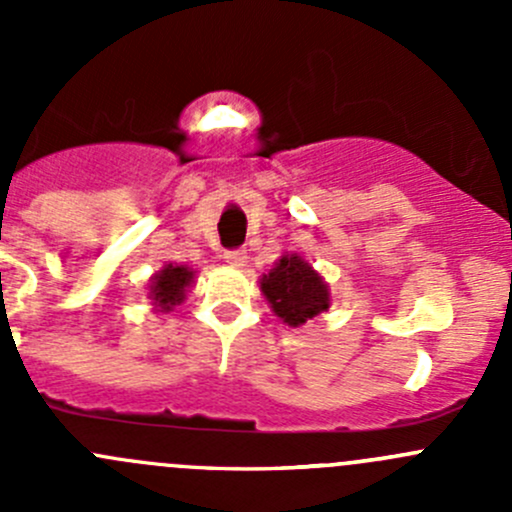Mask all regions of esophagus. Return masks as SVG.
Returning <instances> with one entry per match:
<instances>
[{"label": "esophagus", "instance_id": "esophagus-1", "mask_svg": "<svg viewBox=\"0 0 512 512\" xmlns=\"http://www.w3.org/2000/svg\"><path fill=\"white\" fill-rule=\"evenodd\" d=\"M223 260L230 267H245L247 265V252L245 250H227L223 255Z\"/></svg>", "mask_w": 512, "mask_h": 512}]
</instances>
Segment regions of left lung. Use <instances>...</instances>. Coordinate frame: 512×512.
I'll return each instance as SVG.
<instances>
[{
  "label": "left lung",
  "instance_id": "1",
  "mask_svg": "<svg viewBox=\"0 0 512 512\" xmlns=\"http://www.w3.org/2000/svg\"><path fill=\"white\" fill-rule=\"evenodd\" d=\"M260 289L272 312L287 327H302L309 319L329 312L332 292L324 277L299 252H285L267 275Z\"/></svg>",
  "mask_w": 512,
  "mask_h": 512
}]
</instances>
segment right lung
<instances>
[{"instance_id":"1","label":"right lung","mask_w":512,"mask_h":512,"mask_svg":"<svg viewBox=\"0 0 512 512\" xmlns=\"http://www.w3.org/2000/svg\"><path fill=\"white\" fill-rule=\"evenodd\" d=\"M195 270L188 265H175L168 262L163 265L156 275L148 280V299H153V307L160 314L173 312L178 304L185 302V294L193 287Z\"/></svg>"}]
</instances>
